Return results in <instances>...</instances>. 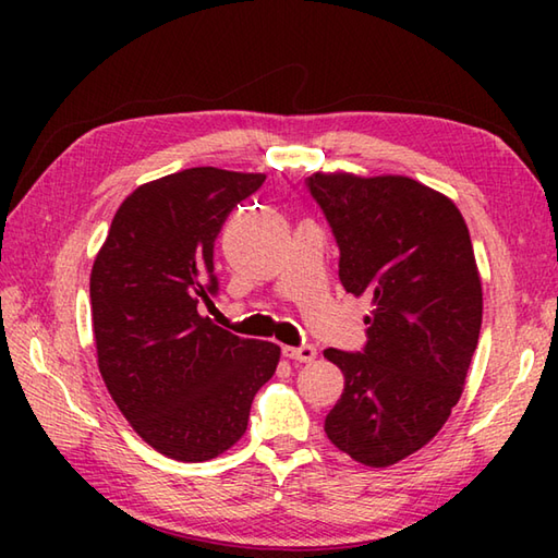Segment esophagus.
<instances>
[{"instance_id":"esophagus-1","label":"esophagus","mask_w":558,"mask_h":558,"mask_svg":"<svg viewBox=\"0 0 558 558\" xmlns=\"http://www.w3.org/2000/svg\"><path fill=\"white\" fill-rule=\"evenodd\" d=\"M282 354L292 362H314L316 360V348L314 345H302V348H282Z\"/></svg>"}]
</instances>
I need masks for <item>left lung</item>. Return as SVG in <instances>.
I'll return each instance as SVG.
<instances>
[{
	"label": "left lung",
	"instance_id": "8db88e82",
	"mask_svg": "<svg viewBox=\"0 0 558 558\" xmlns=\"http://www.w3.org/2000/svg\"><path fill=\"white\" fill-rule=\"evenodd\" d=\"M340 246V282L369 298L362 352L328 348L345 376L326 436L369 468L426 446L465 386L482 328V280L458 206L402 174L306 180Z\"/></svg>",
	"mask_w": 558,
	"mask_h": 558
}]
</instances>
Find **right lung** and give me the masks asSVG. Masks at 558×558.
<instances>
[{
    "mask_svg": "<svg viewBox=\"0 0 558 558\" xmlns=\"http://www.w3.org/2000/svg\"><path fill=\"white\" fill-rule=\"evenodd\" d=\"M260 172L189 168L141 184L117 208L93 260L98 369L117 408L158 453L204 462L246 432L256 390L280 348L198 314L210 304L213 244Z\"/></svg>",
    "mask_w": 558,
    "mask_h": 558,
    "instance_id": "right-lung-1",
    "label": "right lung"
}]
</instances>
